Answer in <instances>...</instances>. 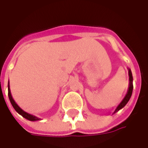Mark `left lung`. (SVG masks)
<instances>
[{
	"instance_id": "1",
	"label": "left lung",
	"mask_w": 148,
	"mask_h": 148,
	"mask_svg": "<svg viewBox=\"0 0 148 148\" xmlns=\"http://www.w3.org/2000/svg\"><path fill=\"white\" fill-rule=\"evenodd\" d=\"M128 76H129V86H128V89H127V93L125 94V96L123 98V100L121 101V102L116 106V108L115 109V111L113 112V113L118 112L120 109H121L122 108H124V106H126V104L128 102V101L130 99L131 96H132V90H133V77H132V71L131 70L128 68Z\"/></svg>"
}]
</instances>
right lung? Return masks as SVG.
Returning a JSON list of instances; mask_svg holds the SVG:
<instances>
[{
  "instance_id": "obj_1",
  "label": "right lung",
  "mask_w": 148,
  "mask_h": 148,
  "mask_svg": "<svg viewBox=\"0 0 148 148\" xmlns=\"http://www.w3.org/2000/svg\"><path fill=\"white\" fill-rule=\"evenodd\" d=\"M8 98H9V101H10V102H11L12 106V107L14 108V109L20 115H21L23 117H24L25 119H27L28 121H40L41 119L39 117H37L36 116H34V115H32L30 113H27L25 111H24L23 109L20 108V106H18L17 104L16 103V101H14V99L12 98V96L11 94V91H10V86H9V81H8Z\"/></svg>"
}]
</instances>
